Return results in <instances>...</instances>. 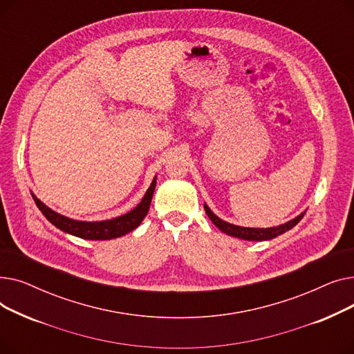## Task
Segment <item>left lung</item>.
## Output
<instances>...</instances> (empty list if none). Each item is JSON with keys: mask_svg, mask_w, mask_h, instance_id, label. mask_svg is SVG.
Instances as JSON below:
<instances>
[{"mask_svg": "<svg viewBox=\"0 0 354 354\" xmlns=\"http://www.w3.org/2000/svg\"><path fill=\"white\" fill-rule=\"evenodd\" d=\"M203 208H205V212H207L208 218L214 222V225H216L222 232H225V234H228L231 236L243 238V239H247V241H267V239H271V238H275L278 235H281L286 231L291 230L292 227H295L297 224H299L300 219L306 214V212H303L301 215L295 216L294 219L286 222V224L274 227V228H244V227H236V225L228 224V222L219 219L216 215H214V212L207 205H203Z\"/></svg>", "mask_w": 354, "mask_h": 354, "instance_id": "8db88e82", "label": "left lung"}]
</instances>
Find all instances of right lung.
<instances>
[{
  "instance_id": "add662e5",
  "label": "right lung",
  "mask_w": 354,
  "mask_h": 354,
  "mask_svg": "<svg viewBox=\"0 0 354 354\" xmlns=\"http://www.w3.org/2000/svg\"><path fill=\"white\" fill-rule=\"evenodd\" d=\"M156 187V178L153 179L152 185L149 187L147 192L145 194L142 202L139 205L132 209L130 212L118 216L115 219H109V221H100V222H83V221H74L67 216H63L57 212L51 211L48 207H46L44 203L32 195V199L35 202V205L39 207V209L43 212V215L51 222L54 227H57L59 230L71 234L74 236H79L83 239H95V241H103V239H111V238H118L122 236L130 231H133L140 225V222L145 219L149 207H151V201L155 192Z\"/></svg>"
}]
</instances>
